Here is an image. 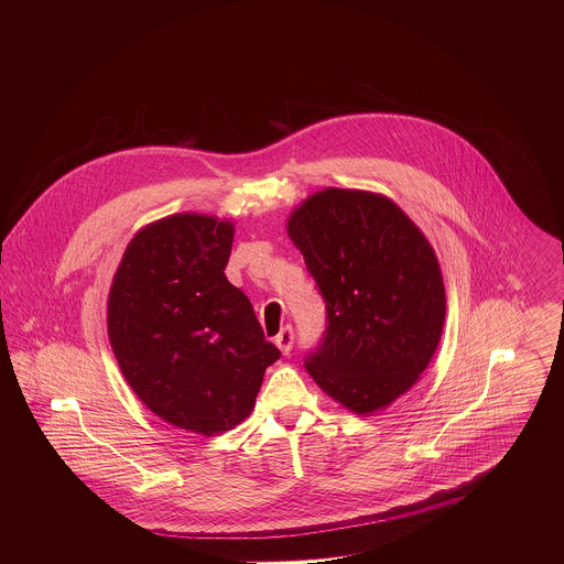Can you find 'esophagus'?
<instances>
[{"label":"esophagus","mask_w":564,"mask_h":564,"mask_svg":"<svg viewBox=\"0 0 564 564\" xmlns=\"http://www.w3.org/2000/svg\"><path fill=\"white\" fill-rule=\"evenodd\" d=\"M274 345H276V349L281 350L283 355H288V352L292 350V345H294V329H292L290 325L283 327V329L276 334Z\"/></svg>","instance_id":"esophagus-1"}]
</instances>
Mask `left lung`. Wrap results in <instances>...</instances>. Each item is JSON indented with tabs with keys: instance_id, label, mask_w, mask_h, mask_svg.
Wrapping results in <instances>:
<instances>
[{
	"instance_id": "left-lung-1",
	"label": "left lung",
	"mask_w": 564,
	"mask_h": 564,
	"mask_svg": "<svg viewBox=\"0 0 564 564\" xmlns=\"http://www.w3.org/2000/svg\"><path fill=\"white\" fill-rule=\"evenodd\" d=\"M327 308L306 370L325 395L370 416L408 393L442 338L446 292L421 228L387 196L323 188L288 217Z\"/></svg>"
}]
</instances>
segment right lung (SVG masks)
Returning <instances> with one entry per match:
<instances>
[{"mask_svg": "<svg viewBox=\"0 0 564 564\" xmlns=\"http://www.w3.org/2000/svg\"><path fill=\"white\" fill-rule=\"evenodd\" d=\"M235 221L175 214L137 230L108 295V336L134 395L177 430L242 423L281 352L224 269Z\"/></svg>", "mask_w": 564, "mask_h": 564, "instance_id": "right-lung-1", "label": "right lung"}]
</instances>
